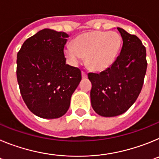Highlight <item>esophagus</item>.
I'll list each match as a JSON object with an SVG mask.
<instances>
[{
	"label": "esophagus",
	"instance_id": "obj_1",
	"mask_svg": "<svg viewBox=\"0 0 159 159\" xmlns=\"http://www.w3.org/2000/svg\"><path fill=\"white\" fill-rule=\"evenodd\" d=\"M82 77L83 79H86L88 77V75H87V73L85 71H82Z\"/></svg>",
	"mask_w": 159,
	"mask_h": 159
}]
</instances>
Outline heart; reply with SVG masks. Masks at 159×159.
Segmentation results:
<instances>
[{
    "instance_id": "heart-1",
    "label": "heart",
    "mask_w": 159,
    "mask_h": 159,
    "mask_svg": "<svg viewBox=\"0 0 159 159\" xmlns=\"http://www.w3.org/2000/svg\"><path fill=\"white\" fill-rule=\"evenodd\" d=\"M121 43V36L116 32L92 31L79 35L73 45L67 44L64 54L72 65H78L85 57L88 67L102 71L116 61Z\"/></svg>"
}]
</instances>
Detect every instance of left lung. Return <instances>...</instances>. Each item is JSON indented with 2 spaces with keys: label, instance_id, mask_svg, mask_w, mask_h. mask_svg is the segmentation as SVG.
Instances as JSON below:
<instances>
[{
  "label": "left lung",
  "instance_id": "1",
  "mask_svg": "<svg viewBox=\"0 0 159 159\" xmlns=\"http://www.w3.org/2000/svg\"><path fill=\"white\" fill-rule=\"evenodd\" d=\"M123 38L120 54L100 73H88L91 102L98 115L114 117L127 111L141 92L147 71L146 48L134 35L117 28Z\"/></svg>",
  "mask_w": 159,
  "mask_h": 159
}]
</instances>
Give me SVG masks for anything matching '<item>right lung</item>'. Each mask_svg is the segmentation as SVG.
I'll list each match as a JSON object with an SVG mask.
<instances>
[{"mask_svg": "<svg viewBox=\"0 0 159 159\" xmlns=\"http://www.w3.org/2000/svg\"><path fill=\"white\" fill-rule=\"evenodd\" d=\"M68 35L40 30L24 42L17 53L16 76L20 94L32 113L43 119L63 116L81 81V71L66 64Z\"/></svg>", "mask_w": 159, "mask_h": 159, "instance_id": "add662e5", "label": "right lung"}]
</instances>
